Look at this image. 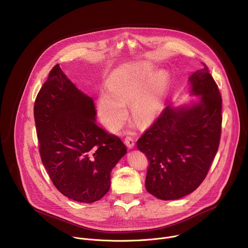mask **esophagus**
Masks as SVG:
<instances>
[{"instance_id": "obj_1", "label": "esophagus", "mask_w": 248, "mask_h": 248, "mask_svg": "<svg viewBox=\"0 0 248 248\" xmlns=\"http://www.w3.org/2000/svg\"><path fill=\"white\" fill-rule=\"evenodd\" d=\"M124 143L128 149H132L134 147V140L131 137H126L124 139Z\"/></svg>"}]
</instances>
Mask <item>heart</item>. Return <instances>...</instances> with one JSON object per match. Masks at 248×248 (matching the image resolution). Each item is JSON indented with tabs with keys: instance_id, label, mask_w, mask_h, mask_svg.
I'll use <instances>...</instances> for the list:
<instances>
[{
	"instance_id": "obj_1",
	"label": "heart",
	"mask_w": 248,
	"mask_h": 248,
	"mask_svg": "<svg viewBox=\"0 0 248 248\" xmlns=\"http://www.w3.org/2000/svg\"><path fill=\"white\" fill-rule=\"evenodd\" d=\"M149 62L126 63L115 69L107 79L108 91L98 99V112L105 125L112 130L120 128L127 117V103L131 102L133 117L147 125L162 112L169 86V76L164 70L156 72Z\"/></svg>"
}]
</instances>
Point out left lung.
I'll use <instances>...</instances> for the list:
<instances>
[{
	"instance_id": "left-lung-1",
	"label": "left lung",
	"mask_w": 248,
	"mask_h": 248,
	"mask_svg": "<svg viewBox=\"0 0 248 248\" xmlns=\"http://www.w3.org/2000/svg\"><path fill=\"white\" fill-rule=\"evenodd\" d=\"M202 64L188 78L189 94L198 99L167 106L136 142L149 160L145 187L161 200L193 192L218 151L222 98L207 65Z\"/></svg>"
}]
</instances>
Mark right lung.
I'll return each instance as SVG.
<instances>
[{"label":"right lung","instance_id":"1","mask_svg":"<svg viewBox=\"0 0 248 248\" xmlns=\"http://www.w3.org/2000/svg\"><path fill=\"white\" fill-rule=\"evenodd\" d=\"M92 97L56 64L34 105L42 163L57 189L69 199L92 203L110 189L111 172L126 154L116 135L96 124Z\"/></svg>","mask_w":248,"mask_h":248}]
</instances>
